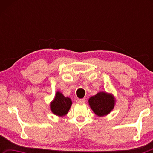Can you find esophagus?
I'll return each mask as SVG.
<instances>
[{"label":"esophagus","instance_id":"obj_1","mask_svg":"<svg viewBox=\"0 0 153 153\" xmlns=\"http://www.w3.org/2000/svg\"><path fill=\"white\" fill-rule=\"evenodd\" d=\"M86 102V99L85 98H81V99H77L76 102L78 103V104H84V103Z\"/></svg>","mask_w":153,"mask_h":153}]
</instances>
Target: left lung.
I'll return each instance as SVG.
<instances>
[{
    "mask_svg": "<svg viewBox=\"0 0 153 153\" xmlns=\"http://www.w3.org/2000/svg\"><path fill=\"white\" fill-rule=\"evenodd\" d=\"M89 105L92 111L99 117L107 115L114 107L115 100L112 95L101 92L89 98Z\"/></svg>",
    "mask_w": 153,
    "mask_h": 153,
    "instance_id": "1",
    "label": "left lung"
}]
</instances>
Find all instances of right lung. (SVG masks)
Listing matches in <instances>:
<instances>
[{"instance_id": "right-lung-1", "label": "right lung", "mask_w": 153, "mask_h": 153, "mask_svg": "<svg viewBox=\"0 0 153 153\" xmlns=\"http://www.w3.org/2000/svg\"><path fill=\"white\" fill-rule=\"evenodd\" d=\"M71 104L70 98L65 97L63 94L57 92L55 99L51 104V108L54 114L61 117L68 113Z\"/></svg>"}]
</instances>
